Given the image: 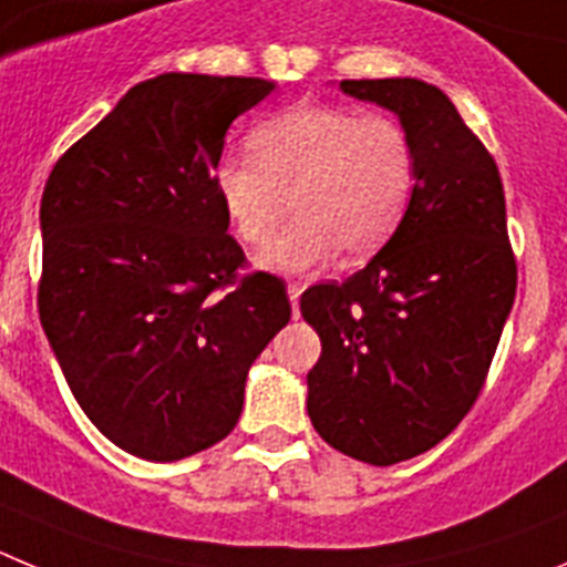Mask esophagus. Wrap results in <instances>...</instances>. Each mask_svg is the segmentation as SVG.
<instances>
[{
  "mask_svg": "<svg viewBox=\"0 0 567 567\" xmlns=\"http://www.w3.org/2000/svg\"><path fill=\"white\" fill-rule=\"evenodd\" d=\"M299 296H302V285L290 282L288 285V299H290V308H293L296 319H299Z\"/></svg>",
  "mask_w": 567,
  "mask_h": 567,
  "instance_id": "1",
  "label": "esophagus"
}]
</instances>
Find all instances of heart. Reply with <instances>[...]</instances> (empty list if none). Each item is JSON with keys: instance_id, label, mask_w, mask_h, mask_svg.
I'll list each match as a JSON object with an SVG mask.
<instances>
[{"instance_id": "b5f03b06", "label": "heart", "mask_w": 567, "mask_h": 567, "mask_svg": "<svg viewBox=\"0 0 567 567\" xmlns=\"http://www.w3.org/2000/svg\"><path fill=\"white\" fill-rule=\"evenodd\" d=\"M254 161L223 157L214 192L246 246H265L262 271L305 274L344 251L364 259L384 246L415 188V144L392 115L353 106L299 104L248 135Z\"/></svg>"}]
</instances>
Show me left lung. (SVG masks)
Listing matches in <instances>:
<instances>
[{"label": "left lung", "mask_w": 567, "mask_h": 567, "mask_svg": "<svg viewBox=\"0 0 567 567\" xmlns=\"http://www.w3.org/2000/svg\"><path fill=\"white\" fill-rule=\"evenodd\" d=\"M339 90L395 112L415 144V188L361 271L302 293L321 339L308 415L333 449L392 466L441 443L477 401L517 265L497 166L437 86L361 79Z\"/></svg>", "instance_id": "left-lung-1"}]
</instances>
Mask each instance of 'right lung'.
Returning <instances> with one entry per match:
<instances>
[{
	"instance_id": "1",
	"label": "right lung",
	"mask_w": 567,
	"mask_h": 567,
	"mask_svg": "<svg viewBox=\"0 0 567 567\" xmlns=\"http://www.w3.org/2000/svg\"><path fill=\"white\" fill-rule=\"evenodd\" d=\"M271 90L239 75L141 81L44 186L39 319L86 417L144 461L223 441L290 319L282 279L233 284L246 257L212 181L231 121Z\"/></svg>"
}]
</instances>
